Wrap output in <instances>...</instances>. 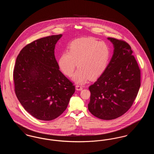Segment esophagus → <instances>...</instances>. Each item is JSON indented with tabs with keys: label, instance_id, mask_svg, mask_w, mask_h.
<instances>
[{
	"label": "esophagus",
	"instance_id": "esophagus-1",
	"mask_svg": "<svg viewBox=\"0 0 154 154\" xmlns=\"http://www.w3.org/2000/svg\"><path fill=\"white\" fill-rule=\"evenodd\" d=\"M82 87H81L80 85H77L76 86H75V89H76V90H77V91H81L82 89Z\"/></svg>",
	"mask_w": 154,
	"mask_h": 154
}]
</instances>
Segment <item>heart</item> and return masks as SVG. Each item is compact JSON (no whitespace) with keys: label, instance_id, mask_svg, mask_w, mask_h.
<instances>
[{"label":"heart","instance_id":"heart-1","mask_svg":"<svg viewBox=\"0 0 154 154\" xmlns=\"http://www.w3.org/2000/svg\"><path fill=\"white\" fill-rule=\"evenodd\" d=\"M110 47L92 37H84L74 40L68 52L62 54L59 65L66 75L71 76L75 69L73 80L84 84L89 79H96L105 71L110 60ZM77 63L76 64V63Z\"/></svg>","mask_w":154,"mask_h":154}]
</instances>
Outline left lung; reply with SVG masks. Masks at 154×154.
<instances>
[{"label": "left lung", "mask_w": 154, "mask_h": 154, "mask_svg": "<svg viewBox=\"0 0 154 154\" xmlns=\"http://www.w3.org/2000/svg\"><path fill=\"white\" fill-rule=\"evenodd\" d=\"M112 58L105 71L91 85L88 110L96 117L111 120L121 117L132 106L140 87V70L131 46L114 38Z\"/></svg>", "instance_id": "8db88e82"}]
</instances>
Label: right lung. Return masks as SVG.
I'll list each match as a JSON object with an SVG mask.
<instances>
[{
  "mask_svg": "<svg viewBox=\"0 0 154 154\" xmlns=\"http://www.w3.org/2000/svg\"><path fill=\"white\" fill-rule=\"evenodd\" d=\"M62 35L36 40L18 55L13 77L15 92L23 107L43 121L58 117L66 110L75 86L59 70L55 45Z\"/></svg>",
  "mask_w": 154,
  "mask_h": 154,
  "instance_id": "1",
  "label": "right lung"
}]
</instances>
